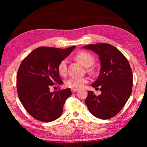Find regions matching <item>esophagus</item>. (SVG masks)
Wrapping results in <instances>:
<instances>
[{"label":"esophagus","mask_w":147,"mask_h":147,"mask_svg":"<svg viewBox=\"0 0 147 147\" xmlns=\"http://www.w3.org/2000/svg\"><path fill=\"white\" fill-rule=\"evenodd\" d=\"M79 90L78 89H76V88H73V89H71V91H72V92H73V93H76V92H77Z\"/></svg>","instance_id":"esophagus-1"}]
</instances>
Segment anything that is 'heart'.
<instances>
[{"instance_id": "b5f03b06", "label": "heart", "mask_w": 147, "mask_h": 147, "mask_svg": "<svg viewBox=\"0 0 147 147\" xmlns=\"http://www.w3.org/2000/svg\"><path fill=\"white\" fill-rule=\"evenodd\" d=\"M76 58L83 66L89 67L92 66L94 62L93 56L87 52H81L77 54ZM67 59H63L59 62L58 65V71L61 76H65L67 73ZM87 82V78L85 77H71L67 79L65 84L67 87L70 88H80L84 84Z\"/></svg>"}]
</instances>
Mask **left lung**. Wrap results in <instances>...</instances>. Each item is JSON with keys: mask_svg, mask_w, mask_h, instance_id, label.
Segmentation results:
<instances>
[{"mask_svg": "<svg viewBox=\"0 0 147 147\" xmlns=\"http://www.w3.org/2000/svg\"><path fill=\"white\" fill-rule=\"evenodd\" d=\"M82 48L97 54L101 65L100 74L91 84L93 88L98 87L101 94L96 96L93 91H88L86 104L89 112L96 117L112 118L121 110L131 93L133 74L130 64L111 45L97 43Z\"/></svg>", "mask_w": 147, "mask_h": 147, "instance_id": "left-lung-1", "label": "left lung"}]
</instances>
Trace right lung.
I'll use <instances>...</instances> for the list:
<instances>
[{"instance_id": "right-lung-1", "label": "right lung", "mask_w": 147, "mask_h": 147, "mask_svg": "<svg viewBox=\"0 0 147 147\" xmlns=\"http://www.w3.org/2000/svg\"><path fill=\"white\" fill-rule=\"evenodd\" d=\"M76 46L65 49L39 47L23 59L17 74V93L24 108L31 116L45 123L58 119L63 113L70 88L51 92V87L61 85L58 65Z\"/></svg>"}]
</instances>
